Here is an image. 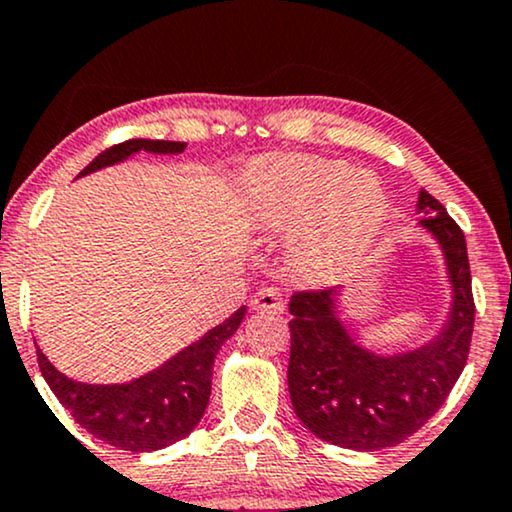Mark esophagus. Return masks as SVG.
<instances>
[{"label":"esophagus","instance_id":"esophagus-1","mask_svg":"<svg viewBox=\"0 0 512 512\" xmlns=\"http://www.w3.org/2000/svg\"><path fill=\"white\" fill-rule=\"evenodd\" d=\"M252 310H272V312H283V298L276 288H260L250 300Z\"/></svg>","mask_w":512,"mask_h":512}]
</instances>
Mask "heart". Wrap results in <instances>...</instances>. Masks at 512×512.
<instances>
[{
  "instance_id": "b5f03b06",
  "label": "heart",
  "mask_w": 512,
  "mask_h": 512,
  "mask_svg": "<svg viewBox=\"0 0 512 512\" xmlns=\"http://www.w3.org/2000/svg\"><path fill=\"white\" fill-rule=\"evenodd\" d=\"M250 193L264 224L295 226L291 252L307 279H331L377 238L389 212L384 188L346 162L274 155L250 169Z\"/></svg>"
}]
</instances>
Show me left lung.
Wrapping results in <instances>:
<instances>
[{"mask_svg":"<svg viewBox=\"0 0 512 512\" xmlns=\"http://www.w3.org/2000/svg\"><path fill=\"white\" fill-rule=\"evenodd\" d=\"M420 226L441 245L451 281V312L424 346L396 355L362 348L338 319L341 291L291 298L288 393L298 420L322 441L350 451L398 446L422 427L455 386L470 353L474 298L460 226L427 190L417 197Z\"/></svg>","mask_w":512,"mask_h":512,"instance_id":"8db88e82","label":"left lung"}]
</instances>
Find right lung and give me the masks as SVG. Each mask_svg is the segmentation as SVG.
I'll list each match as a JSON object with an SVG mask.
<instances>
[{
	"instance_id": "right-lung-1",
	"label": "right lung",
	"mask_w": 512,
	"mask_h": 512,
	"mask_svg": "<svg viewBox=\"0 0 512 512\" xmlns=\"http://www.w3.org/2000/svg\"><path fill=\"white\" fill-rule=\"evenodd\" d=\"M140 150L152 152V155H181L186 143L145 138L126 140L97 155L78 176H88L104 166L119 164ZM243 317L245 305L219 326L209 329L193 346L183 348L181 353L166 360L162 367L128 384H83V381L69 379L47 360L35 343L38 365L49 389L85 432L121 451H159L186 439L195 424L202 420L209 393H212L214 357L236 334Z\"/></svg>"
}]
</instances>
